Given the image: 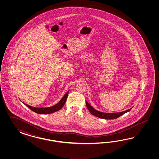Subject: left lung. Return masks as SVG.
Masks as SVG:
<instances>
[{
    "instance_id": "8db88e82",
    "label": "left lung",
    "mask_w": 159,
    "mask_h": 159,
    "mask_svg": "<svg viewBox=\"0 0 159 159\" xmlns=\"http://www.w3.org/2000/svg\"><path fill=\"white\" fill-rule=\"evenodd\" d=\"M86 103L87 108H88L89 111H90V112L92 114V115L96 116L97 117H98L100 118L105 119V120H114V119L118 118L120 116H122L125 113L130 111V110L132 109V108H130L129 110L120 112L107 113V112H102L101 111H97L96 110H95L90 104L88 103L87 101H86Z\"/></svg>"
}]
</instances>
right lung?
Masks as SVG:
<instances>
[{"label":"right lung","mask_w":159,"mask_h":159,"mask_svg":"<svg viewBox=\"0 0 159 159\" xmlns=\"http://www.w3.org/2000/svg\"><path fill=\"white\" fill-rule=\"evenodd\" d=\"M69 90L67 91V93L63 96L62 99L60 101L58 102L57 104H56L55 105L49 107H34L32 106H29L26 104H24L25 106H27V107H29L30 110H31L32 111H34L35 112L39 114H51L55 112L56 111H58L61 110L63 107V106L65 105L66 99H67V96L69 94Z\"/></svg>","instance_id":"add662e5"}]
</instances>
